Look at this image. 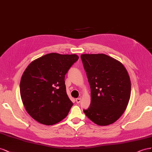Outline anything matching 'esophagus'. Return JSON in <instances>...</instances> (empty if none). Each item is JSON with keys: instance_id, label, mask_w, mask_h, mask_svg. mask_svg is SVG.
<instances>
[{"instance_id": "esophagus-1", "label": "esophagus", "mask_w": 152, "mask_h": 152, "mask_svg": "<svg viewBox=\"0 0 152 152\" xmlns=\"http://www.w3.org/2000/svg\"><path fill=\"white\" fill-rule=\"evenodd\" d=\"M81 101V98H77V99H76V102H77V104L80 103Z\"/></svg>"}]
</instances>
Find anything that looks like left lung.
Here are the masks:
<instances>
[{
    "label": "left lung",
    "mask_w": 152,
    "mask_h": 152,
    "mask_svg": "<svg viewBox=\"0 0 152 152\" xmlns=\"http://www.w3.org/2000/svg\"><path fill=\"white\" fill-rule=\"evenodd\" d=\"M81 59L91 89V103L83 110L85 114L99 125L114 123L124 113L131 97L126 69L105 54H83Z\"/></svg>",
    "instance_id": "left-lung-1"
}]
</instances>
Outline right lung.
<instances>
[{
    "mask_svg": "<svg viewBox=\"0 0 152 152\" xmlns=\"http://www.w3.org/2000/svg\"><path fill=\"white\" fill-rule=\"evenodd\" d=\"M79 57L51 53L30 63L20 81V95L28 113L42 124H57L67 116L73 104L65 75Z\"/></svg>",
    "mask_w": 152,
    "mask_h": 152,
    "instance_id": "add662e5",
    "label": "right lung"
}]
</instances>
